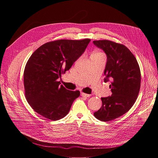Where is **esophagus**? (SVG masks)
Returning <instances> with one entry per match:
<instances>
[{"instance_id":"esophagus-1","label":"esophagus","mask_w":158,"mask_h":158,"mask_svg":"<svg viewBox=\"0 0 158 158\" xmlns=\"http://www.w3.org/2000/svg\"><path fill=\"white\" fill-rule=\"evenodd\" d=\"M80 94H81V95H82V96H83V97H86V98H88V97H89V96H90L89 94L84 93V92H81Z\"/></svg>"}]
</instances>
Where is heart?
Returning <instances> with one entry per match:
<instances>
[{"label": "heart", "mask_w": 158, "mask_h": 158, "mask_svg": "<svg viewBox=\"0 0 158 158\" xmlns=\"http://www.w3.org/2000/svg\"><path fill=\"white\" fill-rule=\"evenodd\" d=\"M102 55V53H101V52H95L92 55V56H98V55Z\"/></svg>", "instance_id": "heart-1"}]
</instances>
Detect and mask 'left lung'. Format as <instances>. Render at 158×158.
I'll return each mask as SVG.
<instances>
[{"instance_id": "1", "label": "left lung", "mask_w": 158, "mask_h": 158, "mask_svg": "<svg viewBox=\"0 0 158 158\" xmlns=\"http://www.w3.org/2000/svg\"><path fill=\"white\" fill-rule=\"evenodd\" d=\"M107 55L104 70L110 80L112 95L102 98V106L94 116L102 121H111L129 111L135 103L140 88L141 74L136 59L126 46L109 40L94 41Z\"/></svg>"}]
</instances>
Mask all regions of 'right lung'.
Returning a JSON list of instances; mask_svg holds the SVG:
<instances>
[{"instance_id":"right-lung-1","label":"right lung","mask_w":158,"mask_h":158,"mask_svg":"<svg viewBox=\"0 0 158 158\" xmlns=\"http://www.w3.org/2000/svg\"><path fill=\"white\" fill-rule=\"evenodd\" d=\"M90 41L56 40L33 52L24 69L23 84L27 101L36 113L52 121L69 113L80 92L66 89L59 78L83 54Z\"/></svg>"}]
</instances>
